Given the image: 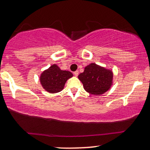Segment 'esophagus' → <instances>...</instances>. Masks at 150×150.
Returning a JSON list of instances; mask_svg holds the SVG:
<instances>
[{
	"label": "esophagus",
	"mask_w": 150,
	"mask_h": 150,
	"mask_svg": "<svg viewBox=\"0 0 150 150\" xmlns=\"http://www.w3.org/2000/svg\"><path fill=\"white\" fill-rule=\"evenodd\" d=\"M74 74L75 76H78V70L75 71V72H74Z\"/></svg>",
	"instance_id": "1"
}]
</instances>
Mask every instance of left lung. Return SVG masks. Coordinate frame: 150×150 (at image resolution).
Segmentation results:
<instances>
[{"label":"left lung","instance_id":"obj_1","mask_svg":"<svg viewBox=\"0 0 150 150\" xmlns=\"http://www.w3.org/2000/svg\"><path fill=\"white\" fill-rule=\"evenodd\" d=\"M113 74L111 70L92 63L78 75L84 90L94 95L104 94L111 86Z\"/></svg>","mask_w":150,"mask_h":150}]
</instances>
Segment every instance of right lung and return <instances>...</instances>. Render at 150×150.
<instances>
[{
  "mask_svg": "<svg viewBox=\"0 0 150 150\" xmlns=\"http://www.w3.org/2000/svg\"><path fill=\"white\" fill-rule=\"evenodd\" d=\"M72 76V72L62 70L56 64H54L41 74L40 82L46 91L56 93L62 91L67 80Z\"/></svg>",
  "mask_w": 150,
  "mask_h": 150,
  "instance_id": "right-lung-1",
  "label": "right lung"
}]
</instances>
